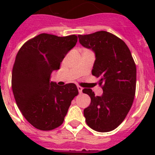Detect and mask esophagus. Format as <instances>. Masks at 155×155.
I'll use <instances>...</instances> for the list:
<instances>
[{
	"label": "esophagus",
	"mask_w": 155,
	"mask_h": 155,
	"mask_svg": "<svg viewBox=\"0 0 155 155\" xmlns=\"http://www.w3.org/2000/svg\"><path fill=\"white\" fill-rule=\"evenodd\" d=\"M78 90L79 93H81L82 90H83V87H81V86H78Z\"/></svg>",
	"instance_id": "obj_1"
}]
</instances>
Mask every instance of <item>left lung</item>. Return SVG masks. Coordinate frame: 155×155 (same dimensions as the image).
<instances>
[{
  "label": "left lung",
  "instance_id": "left-lung-1",
  "mask_svg": "<svg viewBox=\"0 0 155 155\" xmlns=\"http://www.w3.org/2000/svg\"><path fill=\"white\" fill-rule=\"evenodd\" d=\"M79 42L95 55L91 74L103 84V93L95 96L92 90L83 93L91 98L84 109L87 126L98 132H109L126 118L135 96L137 69L131 53L124 41L105 31L79 35Z\"/></svg>",
  "mask_w": 155,
  "mask_h": 155
}]
</instances>
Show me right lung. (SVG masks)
<instances>
[{"label":"right lung","instance_id":"1","mask_svg":"<svg viewBox=\"0 0 155 155\" xmlns=\"http://www.w3.org/2000/svg\"><path fill=\"white\" fill-rule=\"evenodd\" d=\"M77 42L75 35L42 33L27 41L18 52L12 70L14 97L25 118L38 130L60 127L71 101L78 94L73 83L60 86L50 81L52 72L60 69Z\"/></svg>","mask_w":155,"mask_h":155}]
</instances>
